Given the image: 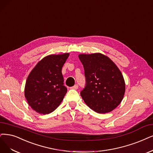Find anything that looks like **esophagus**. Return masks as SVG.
I'll return each instance as SVG.
<instances>
[{"label": "esophagus", "mask_w": 153, "mask_h": 153, "mask_svg": "<svg viewBox=\"0 0 153 153\" xmlns=\"http://www.w3.org/2000/svg\"><path fill=\"white\" fill-rule=\"evenodd\" d=\"M71 89H78V85H77V84H76V85H74V86L71 87Z\"/></svg>", "instance_id": "34e87169"}]
</instances>
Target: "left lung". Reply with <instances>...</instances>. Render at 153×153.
<instances>
[{
  "label": "left lung",
  "mask_w": 153,
  "mask_h": 153,
  "mask_svg": "<svg viewBox=\"0 0 153 153\" xmlns=\"http://www.w3.org/2000/svg\"><path fill=\"white\" fill-rule=\"evenodd\" d=\"M84 69L86 86L81 92L84 102L98 114L119 105L126 91L125 81L116 64L100 53L79 55Z\"/></svg>",
  "instance_id": "1"
}]
</instances>
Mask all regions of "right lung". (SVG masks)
Returning <instances> with one entry per match:
<instances>
[{
    "instance_id": "obj_1",
    "label": "right lung",
    "mask_w": 153,
    "mask_h": 153,
    "mask_svg": "<svg viewBox=\"0 0 153 153\" xmlns=\"http://www.w3.org/2000/svg\"><path fill=\"white\" fill-rule=\"evenodd\" d=\"M69 55L65 53L46 56L28 75L25 96L28 105L37 113L50 114L63 100L67 89L64 86L62 68Z\"/></svg>"
}]
</instances>
